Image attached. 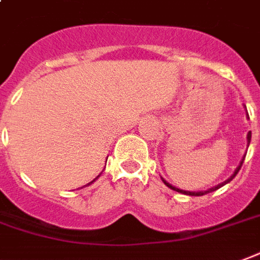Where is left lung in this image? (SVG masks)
<instances>
[{"label": "left lung", "mask_w": 260, "mask_h": 260, "mask_svg": "<svg viewBox=\"0 0 260 260\" xmlns=\"http://www.w3.org/2000/svg\"><path fill=\"white\" fill-rule=\"evenodd\" d=\"M244 108L247 109V107H245V105H244ZM247 119H249V116H248V112H247ZM251 136H252V133H251V132H248V134H247V144H248V145H249V143H251ZM244 159H245V155L242 156V159H241V162H240V165L237 166L236 170H234V173L231 174V176H230V177H229V179L224 180V181H223V183H220V184L215 185V187H212V188H208V190H205V191H185V190H180V188H177V187H174V185H172V184H170V183H168V181H166V180H165L164 177H160V179H162V181H164L165 184L168 185L169 188H172V190H174V191H177V192H181V194H185V195H191V197H201V195H205V194H208V192H212V191H216V190H217V188H220V187H223V185H224V184H227V183H230L231 180H233V179H234V177H236L237 173L240 172V169H241V166H242V162H244Z\"/></svg>", "instance_id": "8db88e82"}]
</instances>
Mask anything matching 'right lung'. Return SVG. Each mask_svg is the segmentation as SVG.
Wrapping results in <instances>:
<instances>
[{"mask_svg":"<svg viewBox=\"0 0 260 260\" xmlns=\"http://www.w3.org/2000/svg\"><path fill=\"white\" fill-rule=\"evenodd\" d=\"M100 176H101V174H100ZM100 176H96L95 179L92 180V181H90V183H88V184H86V185H84V187H87V185H90V184H92V183H94V181H95V180H96V179H98V177H100ZM81 188H83V187H81Z\"/></svg>","mask_w":260,"mask_h":260,"instance_id":"obj_1","label":"right lung"}]
</instances>
